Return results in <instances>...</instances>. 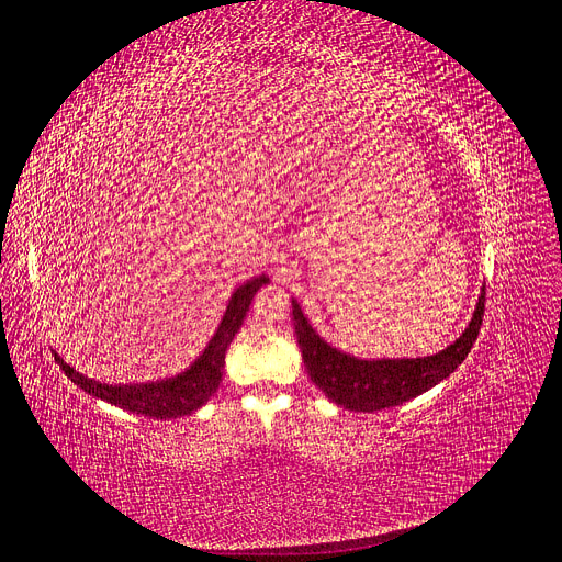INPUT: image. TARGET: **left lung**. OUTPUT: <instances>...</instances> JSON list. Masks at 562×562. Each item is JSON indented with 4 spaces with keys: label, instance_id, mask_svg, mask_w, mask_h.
I'll use <instances>...</instances> for the list:
<instances>
[{
    "label": "left lung",
    "instance_id": "left-lung-1",
    "mask_svg": "<svg viewBox=\"0 0 562 562\" xmlns=\"http://www.w3.org/2000/svg\"><path fill=\"white\" fill-rule=\"evenodd\" d=\"M484 301L486 299L482 292L474 315L459 340L438 351V355L422 359H357L324 342L317 336V330L305 319L296 301H292V315L310 380L330 401L347 409L375 412L417 398L419 393L447 380L465 361L468 351L472 349L476 336H480Z\"/></svg>",
    "mask_w": 562,
    "mask_h": 562
}]
</instances>
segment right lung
I'll return each mask as SVG.
<instances>
[{
	"label": "right lung",
	"instance_id": "add662e5",
	"mask_svg": "<svg viewBox=\"0 0 562 562\" xmlns=\"http://www.w3.org/2000/svg\"><path fill=\"white\" fill-rule=\"evenodd\" d=\"M266 282L268 278L259 276V278L247 280L236 289L232 301L226 305V313L215 330L213 340L207 342L203 355L176 378L145 382V384H103L80 375V372L74 370L57 355V351H53V357L59 363V368L65 370V375L94 398H101L134 414H143V417H150V419L184 417V414L196 412L217 391L222 382L226 349L232 345L234 336L238 334V328L249 310V303H252L259 286Z\"/></svg>",
	"mask_w": 562,
	"mask_h": 562
}]
</instances>
